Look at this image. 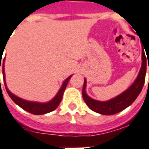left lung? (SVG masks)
<instances>
[{
    "instance_id": "obj_1",
    "label": "left lung",
    "mask_w": 149,
    "mask_h": 149,
    "mask_svg": "<svg viewBox=\"0 0 149 149\" xmlns=\"http://www.w3.org/2000/svg\"><path fill=\"white\" fill-rule=\"evenodd\" d=\"M149 70V65H148ZM145 74H146V56L144 52H142V65L141 70L139 72L137 77L130 87L124 93L120 94L117 97L112 98L107 101H99L94 99H92L86 93V80L84 79V86L82 89V96L84 102L86 103L89 109L94 112L103 114V115H113L116 113L121 112L125 109L129 105L134 102V100L137 98L139 94L144 86L145 81Z\"/></svg>"
}]
</instances>
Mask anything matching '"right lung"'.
Returning <instances> with one entry per match:
<instances>
[{
	"label": "right lung",
	"mask_w": 149,
	"mask_h": 149,
	"mask_svg": "<svg viewBox=\"0 0 149 149\" xmlns=\"http://www.w3.org/2000/svg\"><path fill=\"white\" fill-rule=\"evenodd\" d=\"M0 58L2 59L1 56H0ZM1 61H0V70H1ZM2 72H3V79H4V84L5 85V89L8 93V96L10 97L12 100L14 101L15 103L17 104L18 106H20L21 109H23L25 111L30 112L32 114L34 115H42V114H45L48 112H50L55 110L57 106L59 105V104L61 103V101L62 100V97H63V93L65 92V89L66 88V86L68 84V81L71 78L72 75L70 77H68L66 80H65L63 84H62L61 88H60V90L58 91L57 94L56 95V97L51 100L49 102H46V103H39V102H33V101H28L24 99H21L20 97L15 96L14 94H13L8 90V88L6 86V83H5V59L3 60L2 62ZM1 81V79H0Z\"/></svg>",
	"instance_id": "obj_1"
}]
</instances>
